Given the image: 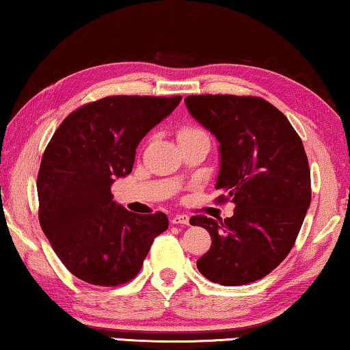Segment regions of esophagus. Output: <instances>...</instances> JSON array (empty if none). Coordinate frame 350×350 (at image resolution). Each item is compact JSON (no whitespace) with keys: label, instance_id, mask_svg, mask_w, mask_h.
<instances>
[{"label":"esophagus","instance_id":"34e87169","mask_svg":"<svg viewBox=\"0 0 350 350\" xmlns=\"http://www.w3.org/2000/svg\"><path fill=\"white\" fill-rule=\"evenodd\" d=\"M171 223H174V225H189L190 217L185 215V213H179V215L171 218Z\"/></svg>","mask_w":350,"mask_h":350}]
</instances>
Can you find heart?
I'll use <instances>...</instances> for the list:
<instances>
[{"mask_svg": "<svg viewBox=\"0 0 350 350\" xmlns=\"http://www.w3.org/2000/svg\"><path fill=\"white\" fill-rule=\"evenodd\" d=\"M201 135H207L204 130L200 129V127H193V125H187V127H182L179 130V133H177V138H179V142H185V139H190V138H195V137H201Z\"/></svg>", "mask_w": 350, "mask_h": 350, "instance_id": "b5f03b06", "label": "heart"}]
</instances>
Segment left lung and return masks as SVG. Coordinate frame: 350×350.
Instances as JSON below:
<instances>
[{
	"mask_svg": "<svg viewBox=\"0 0 350 350\" xmlns=\"http://www.w3.org/2000/svg\"><path fill=\"white\" fill-rule=\"evenodd\" d=\"M187 108L220 143L218 200H232L225 221L193 215V226L212 245L198 270L213 283L258 281L283 262L294 247L311 202V174L304 143L288 118L254 96L204 94L185 97Z\"/></svg>",
	"mask_w": 350,
	"mask_h": 350,
	"instance_id": "8db88e82",
	"label": "left lung"
}]
</instances>
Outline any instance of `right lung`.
<instances>
[{
	"label": "right lung",
	"instance_id": "right-lung-1",
	"mask_svg": "<svg viewBox=\"0 0 350 350\" xmlns=\"http://www.w3.org/2000/svg\"><path fill=\"white\" fill-rule=\"evenodd\" d=\"M180 96H108L72 111L46 144L38 174L39 223L72 275L94 286H121L142 270L163 212L116 206L111 184L132 173L144 135Z\"/></svg>",
	"mask_w": 350,
	"mask_h": 350
}]
</instances>
